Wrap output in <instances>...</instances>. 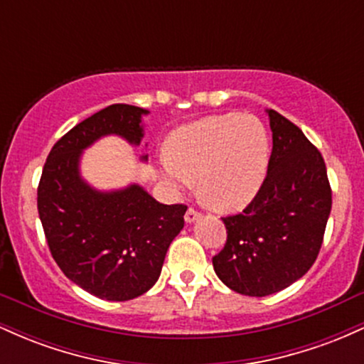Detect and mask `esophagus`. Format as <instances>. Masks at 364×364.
Returning <instances> with one entry per match:
<instances>
[{
	"instance_id": "1",
	"label": "esophagus",
	"mask_w": 364,
	"mask_h": 364,
	"mask_svg": "<svg viewBox=\"0 0 364 364\" xmlns=\"http://www.w3.org/2000/svg\"><path fill=\"white\" fill-rule=\"evenodd\" d=\"M200 212H196L195 208H188L186 210V214H185V220L188 224H191V223H195V220H198L200 219Z\"/></svg>"
}]
</instances>
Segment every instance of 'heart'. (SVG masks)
Segmentation results:
<instances>
[{
    "mask_svg": "<svg viewBox=\"0 0 364 364\" xmlns=\"http://www.w3.org/2000/svg\"><path fill=\"white\" fill-rule=\"evenodd\" d=\"M269 133L252 114L207 116L178 128L159 157V173L176 191L198 179L200 195L217 210L232 212L257 196L269 166Z\"/></svg>",
    "mask_w": 364,
    "mask_h": 364,
    "instance_id": "b5f03b06",
    "label": "heart"
}]
</instances>
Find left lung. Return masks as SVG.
<instances>
[{"label":"left lung","instance_id":"1","mask_svg":"<svg viewBox=\"0 0 364 364\" xmlns=\"http://www.w3.org/2000/svg\"><path fill=\"white\" fill-rule=\"evenodd\" d=\"M267 114L272 129L267 176L241 214L223 217L228 241L212 258L229 289L257 298L286 289L310 270L332 208L318 149L277 111Z\"/></svg>","mask_w":364,"mask_h":364}]
</instances>
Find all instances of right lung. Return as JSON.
<instances>
[{
	"label": "right lung",
	"instance_id": "obj_1",
	"mask_svg": "<svg viewBox=\"0 0 364 364\" xmlns=\"http://www.w3.org/2000/svg\"><path fill=\"white\" fill-rule=\"evenodd\" d=\"M145 114L149 111L141 107L112 104L83 119L54 144L37 188L54 262L70 281L107 301L147 292L185 225L183 203H159L139 185L99 191L80 174L82 152L102 136L118 135L140 145Z\"/></svg>",
	"mask_w": 364,
	"mask_h": 364
}]
</instances>
